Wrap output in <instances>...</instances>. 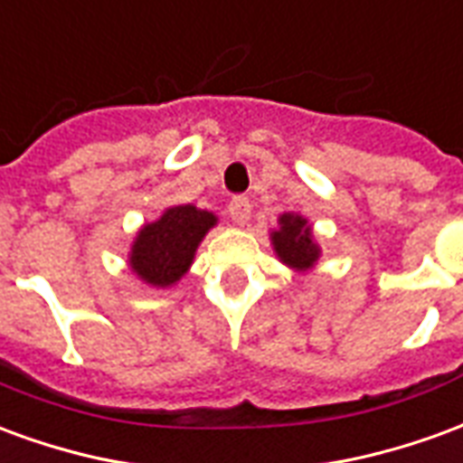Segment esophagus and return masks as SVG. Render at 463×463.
Instances as JSON below:
<instances>
[{
  "label": "esophagus",
  "instance_id": "1",
  "mask_svg": "<svg viewBox=\"0 0 463 463\" xmlns=\"http://www.w3.org/2000/svg\"><path fill=\"white\" fill-rule=\"evenodd\" d=\"M250 201L245 198V195H235L231 201V205H228V213H231V218L235 225H245L248 222V218H250Z\"/></svg>",
  "mask_w": 463,
  "mask_h": 463
}]
</instances>
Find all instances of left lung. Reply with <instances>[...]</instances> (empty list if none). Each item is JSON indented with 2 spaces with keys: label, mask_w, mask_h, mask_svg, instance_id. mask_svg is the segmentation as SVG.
Listing matches in <instances>:
<instances>
[{
  "label": "left lung",
  "mask_w": 463,
  "mask_h": 463,
  "mask_svg": "<svg viewBox=\"0 0 463 463\" xmlns=\"http://www.w3.org/2000/svg\"><path fill=\"white\" fill-rule=\"evenodd\" d=\"M278 225L280 228L270 232L272 248L278 252V258L292 270H310L320 258V245L312 238V225L307 222V218H302L298 213H282L278 218Z\"/></svg>",
  "instance_id": "1"
}]
</instances>
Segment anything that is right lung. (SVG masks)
Here are the masks:
<instances>
[{
	"label": "right lung",
	"instance_id": "right-lung-1",
	"mask_svg": "<svg viewBox=\"0 0 463 463\" xmlns=\"http://www.w3.org/2000/svg\"><path fill=\"white\" fill-rule=\"evenodd\" d=\"M218 218L195 205L165 208L158 221L146 222L128 252L131 270L151 288H171L191 268L198 245Z\"/></svg>",
	"mask_w": 463,
	"mask_h": 463
}]
</instances>
